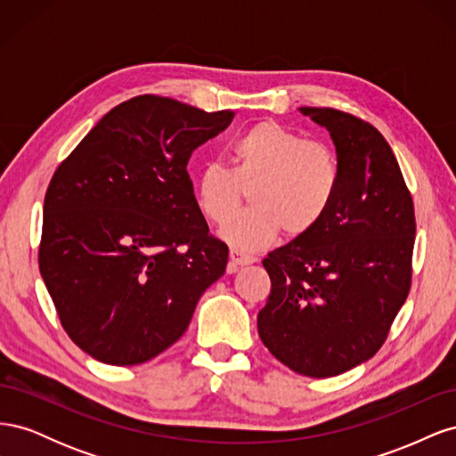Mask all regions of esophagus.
I'll list each match as a JSON object with an SVG mask.
<instances>
[{
  "instance_id": "1",
  "label": "esophagus",
  "mask_w": 456,
  "mask_h": 456,
  "mask_svg": "<svg viewBox=\"0 0 456 456\" xmlns=\"http://www.w3.org/2000/svg\"><path fill=\"white\" fill-rule=\"evenodd\" d=\"M255 260H256L255 256L245 255V253H241L238 249H232L230 251V265L232 266H249V265H253Z\"/></svg>"
}]
</instances>
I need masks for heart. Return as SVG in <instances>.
I'll return each mask as SVG.
<instances>
[{"mask_svg": "<svg viewBox=\"0 0 456 456\" xmlns=\"http://www.w3.org/2000/svg\"><path fill=\"white\" fill-rule=\"evenodd\" d=\"M230 169L205 165L196 178V203L215 224L226 223L252 188L254 207L220 230L230 245L253 251L285 230L289 238L310 233L333 205L340 184L335 150L275 121H258L228 146Z\"/></svg>", "mask_w": 456, "mask_h": 456, "instance_id": "obj_1", "label": "heart"}]
</instances>
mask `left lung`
Masks as SVG:
<instances>
[{
    "label": "left lung",
    "instance_id": "1",
    "mask_svg": "<svg viewBox=\"0 0 456 456\" xmlns=\"http://www.w3.org/2000/svg\"><path fill=\"white\" fill-rule=\"evenodd\" d=\"M329 131L340 163L337 198L306 236L272 251L260 340L298 375L337 377L379 352L409 295L415 209L390 144L333 108H298Z\"/></svg>",
    "mask_w": 456,
    "mask_h": 456
}]
</instances>
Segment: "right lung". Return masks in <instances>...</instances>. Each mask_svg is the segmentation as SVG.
Segmentation results:
<instances>
[{
  "label": "right lung",
  "instance_id": "right-lung-1",
  "mask_svg": "<svg viewBox=\"0 0 456 456\" xmlns=\"http://www.w3.org/2000/svg\"><path fill=\"white\" fill-rule=\"evenodd\" d=\"M232 118L134 96L54 171L39 272L68 337L94 360L136 365L167 350L224 273L228 247L209 233L186 167Z\"/></svg>",
  "mask_w": 456,
  "mask_h": 456
}]
</instances>
